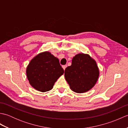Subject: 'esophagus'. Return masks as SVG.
I'll use <instances>...</instances> for the list:
<instances>
[{
  "instance_id": "1",
  "label": "esophagus",
  "mask_w": 128,
  "mask_h": 128,
  "mask_svg": "<svg viewBox=\"0 0 128 128\" xmlns=\"http://www.w3.org/2000/svg\"><path fill=\"white\" fill-rule=\"evenodd\" d=\"M66 67H67L66 65H65V66H62V68H63V69H64V70H65V69H66Z\"/></svg>"
}]
</instances>
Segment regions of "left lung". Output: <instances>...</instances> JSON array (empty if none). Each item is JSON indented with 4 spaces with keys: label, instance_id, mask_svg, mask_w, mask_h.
Returning a JSON list of instances; mask_svg holds the SVG:
<instances>
[{
    "label": "left lung",
    "instance_id": "left-lung-1",
    "mask_svg": "<svg viewBox=\"0 0 128 128\" xmlns=\"http://www.w3.org/2000/svg\"><path fill=\"white\" fill-rule=\"evenodd\" d=\"M100 75L94 60L88 54L79 53L73 57L72 66L65 70V78L70 88L76 93H84L93 88Z\"/></svg>",
    "mask_w": 128,
    "mask_h": 128
}]
</instances>
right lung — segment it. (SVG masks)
Masks as SVG:
<instances>
[{"mask_svg":"<svg viewBox=\"0 0 128 128\" xmlns=\"http://www.w3.org/2000/svg\"><path fill=\"white\" fill-rule=\"evenodd\" d=\"M64 72L59 59L47 51L35 56L26 68L27 78L30 85L42 92L52 89L54 83Z\"/></svg>","mask_w":128,"mask_h":128,"instance_id":"obj_1","label":"right lung"}]
</instances>
